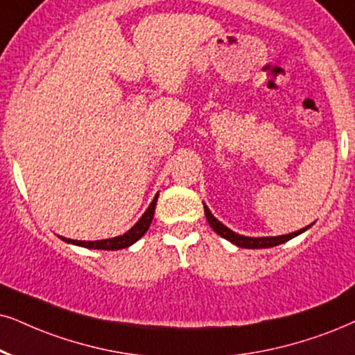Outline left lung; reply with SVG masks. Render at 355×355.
Wrapping results in <instances>:
<instances>
[{
	"mask_svg": "<svg viewBox=\"0 0 355 355\" xmlns=\"http://www.w3.org/2000/svg\"><path fill=\"white\" fill-rule=\"evenodd\" d=\"M205 206V214H206V219H208L211 230H213L216 234H219L221 237H224L226 241L232 242V244L237 245V248H242V249H267V248H275V245H280L284 244V242L293 239V237H297L304 232L306 230L311 227V224L306 227H303V230H300L297 232H290V234H284V236H268V237H249V236H242V234H237V232L231 231L230 227L224 226L221 221H218L216 218L211 214V211L208 206Z\"/></svg>",
	"mask_w": 355,
	"mask_h": 355,
	"instance_id": "left-lung-1",
	"label": "left lung"
}]
</instances>
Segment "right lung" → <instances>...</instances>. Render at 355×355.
<instances>
[{"mask_svg": "<svg viewBox=\"0 0 355 355\" xmlns=\"http://www.w3.org/2000/svg\"><path fill=\"white\" fill-rule=\"evenodd\" d=\"M157 198H159V193L154 196V200H152V203L149 205V208L146 209V213L142 214L141 219L134 224L131 230L121 236L110 237V239H101V241H75V239H67V237H64V236H58V237H60L62 241H65L67 244L80 245V248H87V249H98V250L125 249V248H129V245H132L134 242H137L139 239H141V237L147 232V230H149L152 218H154Z\"/></svg>", "mask_w": 355, "mask_h": 355, "instance_id": "right-lung-1", "label": "right lung"}]
</instances>
